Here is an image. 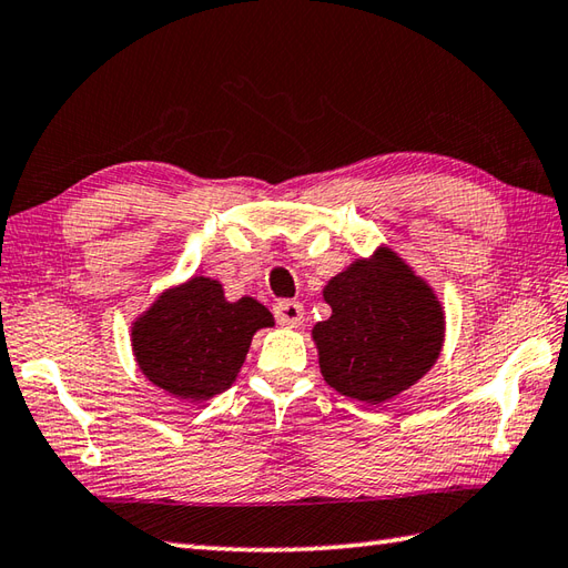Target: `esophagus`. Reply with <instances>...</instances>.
Wrapping results in <instances>:
<instances>
[{
  "instance_id": "1",
  "label": "esophagus",
  "mask_w": 568,
  "mask_h": 568,
  "mask_svg": "<svg viewBox=\"0 0 568 568\" xmlns=\"http://www.w3.org/2000/svg\"><path fill=\"white\" fill-rule=\"evenodd\" d=\"M274 318L284 328H298L304 323V306L298 301H280L274 306Z\"/></svg>"
}]
</instances>
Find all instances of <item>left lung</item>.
Wrapping results in <instances>:
<instances>
[{"mask_svg": "<svg viewBox=\"0 0 568 568\" xmlns=\"http://www.w3.org/2000/svg\"><path fill=\"white\" fill-rule=\"evenodd\" d=\"M331 316L311 331L321 375L341 395L382 404L436 365L446 338L442 301L399 254L379 245L323 286Z\"/></svg>", "mask_w": 568, "mask_h": 568, "instance_id": "obj_1", "label": "left lung"}]
</instances>
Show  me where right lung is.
<instances>
[{
    "instance_id": "1",
    "label": "right lung",
    "mask_w": 568,
    "mask_h": 568,
    "mask_svg": "<svg viewBox=\"0 0 568 568\" xmlns=\"http://www.w3.org/2000/svg\"><path fill=\"white\" fill-rule=\"evenodd\" d=\"M274 326L257 298L227 301L211 276L164 288L132 323L134 361L152 385L186 402H205L233 385L252 335Z\"/></svg>"
}]
</instances>
